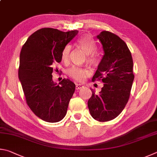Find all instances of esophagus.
I'll return each instance as SVG.
<instances>
[{
  "instance_id": "34e87169",
  "label": "esophagus",
  "mask_w": 157,
  "mask_h": 157,
  "mask_svg": "<svg viewBox=\"0 0 157 157\" xmlns=\"http://www.w3.org/2000/svg\"><path fill=\"white\" fill-rule=\"evenodd\" d=\"M82 87H83V86L82 84H76V89L78 90H79V89H81V88H82Z\"/></svg>"
}]
</instances>
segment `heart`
I'll use <instances>...</instances> for the list:
<instances>
[{
    "instance_id": "heart-1",
    "label": "heart",
    "mask_w": 157,
    "mask_h": 157,
    "mask_svg": "<svg viewBox=\"0 0 157 157\" xmlns=\"http://www.w3.org/2000/svg\"><path fill=\"white\" fill-rule=\"evenodd\" d=\"M77 45L83 49L85 53L88 55L87 56V61L92 65L97 64L98 61V57L94 51L96 49V44L94 41L92 40L91 36L88 35L84 36L77 40ZM70 46H66L62 52V59L66 60L68 59L70 53ZM87 74V71L83 68L78 67H73L67 70V74L71 78H74V80L82 81H83Z\"/></svg>"
}]
</instances>
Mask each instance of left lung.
I'll use <instances>...</instances> for the list:
<instances>
[{
    "mask_svg": "<svg viewBox=\"0 0 157 157\" xmlns=\"http://www.w3.org/2000/svg\"><path fill=\"white\" fill-rule=\"evenodd\" d=\"M97 38L104 54L92 81L98 79L104 84L98 94L91 89L87 105L95 120L105 122L119 116L128 103L134 78L133 60L126 43L117 35L103 31Z\"/></svg>",
    "mask_w": 157,
    "mask_h": 157,
    "instance_id": "8db88e82",
    "label": "left lung"
}]
</instances>
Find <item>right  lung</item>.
Returning a JSON list of instances; mask_svg holds the SVG:
<instances>
[{"mask_svg": "<svg viewBox=\"0 0 157 157\" xmlns=\"http://www.w3.org/2000/svg\"><path fill=\"white\" fill-rule=\"evenodd\" d=\"M53 28H42L30 36L21 49L18 78L29 108L46 122L61 121L67 113L75 84L63 78L52 80L54 62L60 63L65 46L78 34Z\"/></svg>", "mask_w": 157, "mask_h": 157, "instance_id": "obj_1", "label": "right lung"}]
</instances>
